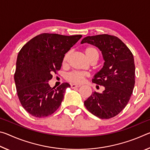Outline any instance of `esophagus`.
Listing matches in <instances>:
<instances>
[{
	"instance_id": "obj_1",
	"label": "esophagus",
	"mask_w": 150,
	"mask_h": 150,
	"mask_svg": "<svg viewBox=\"0 0 150 150\" xmlns=\"http://www.w3.org/2000/svg\"><path fill=\"white\" fill-rule=\"evenodd\" d=\"M81 85H75V84H71V88H79L80 87Z\"/></svg>"
}]
</instances>
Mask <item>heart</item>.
Instances as JSON below:
<instances>
[{
    "label": "heart",
    "mask_w": 150,
    "mask_h": 150,
    "mask_svg": "<svg viewBox=\"0 0 150 150\" xmlns=\"http://www.w3.org/2000/svg\"><path fill=\"white\" fill-rule=\"evenodd\" d=\"M84 54L87 59L89 61L91 59H98V52L97 50L93 46H87L84 49ZM70 52H67L65 54L63 58L62 63L63 64H65L67 62L68 57L69 56ZM88 76V74L84 72H79V71H73L69 73L67 75V79L69 81L74 83H81L85 80V77Z\"/></svg>",
    "instance_id": "obj_1"
}]
</instances>
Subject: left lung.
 <instances>
[{"instance_id": "obj_1", "label": "left lung", "mask_w": 150, "mask_h": 150, "mask_svg": "<svg viewBox=\"0 0 150 150\" xmlns=\"http://www.w3.org/2000/svg\"><path fill=\"white\" fill-rule=\"evenodd\" d=\"M98 47L105 61L92 82L105 87L103 93L93 92L84 102L87 110L101 119L112 118L128 104L135 84L133 54L118 38L108 34L87 36L81 44Z\"/></svg>"}]
</instances>
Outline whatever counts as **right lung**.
I'll return each instance as SVG.
<instances>
[{
    "instance_id": "1",
    "label": "right lung",
    "mask_w": 150,
    "mask_h": 150,
    "mask_svg": "<svg viewBox=\"0 0 150 150\" xmlns=\"http://www.w3.org/2000/svg\"><path fill=\"white\" fill-rule=\"evenodd\" d=\"M81 37L44 33L30 40L20 50L15 84L22 106L34 117H46L59 107L70 85L63 83L55 88L48 82L53 73L61 69L65 54Z\"/></svg>"
}]
</instances>
